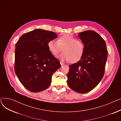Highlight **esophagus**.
I'll return each instance as SVG.
<instances>
[{
  "mask_svg": "<svg viewBox=\"0 0 121 121\" xmlns=\"http://www.w3.org/2000/svg\"><path fill=\"white\" fill-rule=\"evenodd\" d=\"M60 64H61V66H63V65L64 64V63H63V62H61V61H60Z\"/></svg>",
  "mask_w": 121,
  "mask_h": 121,
  "instance_id": "1",
  "label": "esophagus"
}]
</instances>
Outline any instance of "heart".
<instances>
[{
  "instance_id": "obj_1",
  "label": "heart",
  "mask_w": 121,
  "mask_h": 121,
  "mask_svg": "<svg viewBox=\"0 0 121 121\" xmlns=\"http://www.w3.org/2000/svg\"><path fill=\"white\" fill-rule=\"evenodd\" d=\"M48 46L54 56L61 52L63 49L64 52L59 55L58 58L62 61H70L73 63L81 59L85 51L83 42L68 34L59 37L58 42L54 40H50Z\"/></svg>"
}]
</instances>
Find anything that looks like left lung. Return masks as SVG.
<instances>
[{"label": "left lung", "instance_id": "obj_1", "mask_svg": "<svg viewBox=\"0 0 121 121\" xmlns=\"http://www.w3.org/2000/svg\"><path fill=\"white\" fill-rule=\"evenodd\" d=\"M78 37L84 44V53L79 61L69 65L67 83L75 92L84 94L93 90L102 79L107 50L104 40L96 32L85 31Z\"/></svg>", "mask_w": 121, "mask_h": 121}]
</instances>
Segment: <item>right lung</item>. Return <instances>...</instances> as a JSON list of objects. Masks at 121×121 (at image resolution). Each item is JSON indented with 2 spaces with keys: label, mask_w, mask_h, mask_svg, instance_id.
Here are the masks:
<instances>
[{
  "label": "right lung",
  "mask_w": 121,
  "mask_h": 121,
  "mask_svg": "<svg viewBox=\"0 0 121 121\" xmlns=\"http://www.w3.org/2000/svg\"><path fill=\"white\" fill-rule=\"evenodd\" d=\"M57 37L53 32L38 29L24 34L17 43L15 72L22 85L32 92L47 89L53 73L61 66L48 46Z\"/></svg>",
  "instance_id": "obj_1"
}]
</instances>
